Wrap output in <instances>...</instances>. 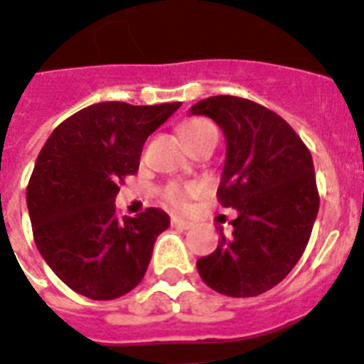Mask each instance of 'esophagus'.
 Returning a JSON list of instances; mask_svg holds the SVG:
<instances>
[{
    "label": "esophagus",
    "instance_id": "34e87169",
    "mask_svg": "<svg viewBox=\"0 0 364 364\" xmlns=\"http://www.w3.org/2000/svg\"><path fill=\"white\" fill-rule=\"evenodd\" d=\"M172 226H176V228H181V230H188V228H192V223L191 220H185V218L172 217Z\"/></svg>",
    "mask_w": 364,
    "mask_h": 364
}]
</instances>
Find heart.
I'll use <instances>...</instances> for the list:
<instances>
[{
	"instance_id": "heart-1",
	"label": "heart",
	"mask_w": 364,
	"mask_h": 364,
	"mask_svg": "<svg viewBox=\"0 0 364 364\" xmlns=\"http://www.w3.org/2000/svg\"><path fill=\"white\" fill-rule=\"evenodd\" d=\"M211 131H215V127H213L209 121L200 119V117L185 121L181 125V136L187 146ZM192 194H196V187H188V185H170V187L164 191L166 202L170 203V205H173V208H183L185 202H187Z\"/></svg>"
}]
</instances>
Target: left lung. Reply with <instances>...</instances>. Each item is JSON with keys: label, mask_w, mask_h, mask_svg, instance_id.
Masks as SVG:
<instances>
[{"label": "left lung", "mask_w": 364, "mask_h": 364, "mask_svg": "<svg viewBox=\"0 0 364 364\" xmlns=\"http://www.w3.org/2000/svg\"><path fill=\"white\" fill-rule=\"evenodd\" d=\"M191 115L211 117L226 138L218 202L237 211L233 232L196 262L209 288L254 297L277 286L305 252L320 209L312 155L280 115L252 100L208 97Z\"/></svg>", "instance_id": "left-lung-1"}]
</instances>
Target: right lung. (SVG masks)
Instances as JSON below:
<instances>
[{
	"instance_id": "obj_1",
	"label": "right lung",
	"mask_w": 364,
	"mask_h": 364,
	"mask_svg": "<svg viewBox=\"0 0 364 364\" xmlns=\"http://www.w3.org/2000/svg\"><path fill=\"white\" fill-rule=\"evenodd\" d=\"M179 106L91 105L65 119L38 153L26 194L35 245L76 294L117 299L144 279L170 217L149 208L121 218L115 196L138 172L147 136Z\"/></svg>"
}]
</instances>
